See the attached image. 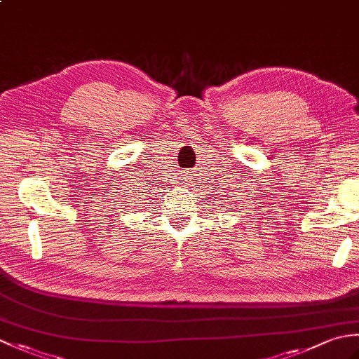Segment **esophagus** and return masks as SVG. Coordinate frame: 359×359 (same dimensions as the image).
Returning a JSON list of instances; mask_svg holds the SVG:
<instances>
[{
    "label": "esophagus",
    "instance_id": "1",
    "mask_svg": "<svg viewBox=\"0 0 359 359\" xmlns=\"http://www.w3.org/2000/svg\"><path fill=\"white\" fill-rule=\"evenodd\" d=\"M187 174H188V172H187ZM188 177H189V175H185V179H188Z\"/></svg>",
    "mask_w": 359,
    "mask_h": 359
}]
</instances>
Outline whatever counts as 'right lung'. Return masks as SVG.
Wrapping results in <instances>:
<instances>
[{"label":"right lung","instance_id":"obj_1","mask_svg":"<svg viewBox=\"0 0 359 359\" xmlns=\"http://www.w3.org/2000/svg\"><path fill=\"white\" fill-rule=\"evenodd\" d=\"M126 197H128V196H126ZM129 199H131V197H129ZM129 199H126V201H129ZM128 203H129V202H128Z\"/></svg>","mask_w":359,"mask_h":359}]
</instances>
